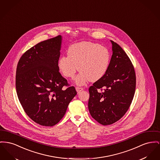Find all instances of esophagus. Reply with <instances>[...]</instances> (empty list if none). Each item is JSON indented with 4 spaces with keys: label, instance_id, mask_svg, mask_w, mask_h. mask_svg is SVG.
Wrapping results in <instances>:
<instances>
[{
    "label": "esophagus",
    "instance_id": "obj_1",
    "mask_svg": "<svg viewBox=\"0 0 160 160\" xmlns=\"http://www.w3.org/2000/svg\"><path fill=\"white\" fill-rule=\"evenodd\" d=\"M75 89H76V91H77V92L78 93H79L80 91H82L83 90V88H81V87H76Z\"/></svg>",
    "mask_w": 160,
    "mask_h": 160
}]
</instances>
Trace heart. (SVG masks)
I'll return each instance as SVG.
<instances>
[{
	"mask_svg": "<svg viewBox=\"0 0 160 160\" xmlns=\"http://www.w3.org/2000/svg\"><path fill=\"white\" fill-rule=\"evenodd\" d=\"M111 60L107 48L91 42H82L71 45L68 56H62L58 66L62 74L73 78L77 71H80L75 79L78 85H83L89 80L96 82L106 73Z\"/></svg>",
	"mask_w": 160,
	"mask_h": 160,
	"instance_id": "heart-1",
	"label": "heart"
}]
</instances>
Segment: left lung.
I'll return each instance as SVG.
<instances>
[{
    "instance_id": "8db88e82",
    "label": "left lung",
    "mask_w": 160,
    "mask_h": 160,
    "mask_svg": "<svg viewBox=\"0 0 160 160\" xmlns=\"http://www.w3.org/2000/svg\"><path fill=\"white\" fill-rule=\"evenodd\" d=\"M112 55L105 75L89 88L91 115L104 126L117 122L129 109L136 86V76L129 57L111 40Z\"/></svg>"
}]
</instances>
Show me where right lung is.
<instances>
[{
    "mask_svg": "<svg viewBox=\"0 0 160 160\" xmlns=\"http://www.w3.org/2000/svg\"><path fill=\"white\" fill-rule=\"evenodd\" d=\"M61 43V36L38 43L22 56L16 69L19 102L29 117L43 126L59 122L77 94L59 72Z\"/></svg>",
    "mask_w": 160,
    "mask_h": 160,
    "instance_id": "1",
    "label": "right lung"
}]
</instances>
